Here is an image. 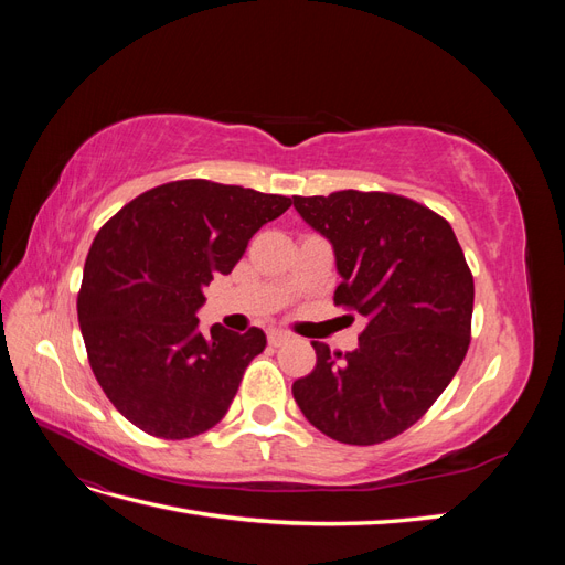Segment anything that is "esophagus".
<instances>
[{"mask_svg":"<svg viewBox=\"0 0 565 565\" xmlns=\"http://www.w3.org/2000/svg\"><path fill=\"white\" fill-rule=\"evenodd\" d=\"M285 341H289V334L282 332V330H270L268 332V344L270 347H282Z\"/></svg>","mask_w":565,"mask_h":565,"instance_id":"obj_1","label":"esophagus"}]
</instances>
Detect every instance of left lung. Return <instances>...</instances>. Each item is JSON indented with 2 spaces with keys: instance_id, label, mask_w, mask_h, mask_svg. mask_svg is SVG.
Wrapping results in <instances>:
<instances>
[{
  "instance_id": "1",
  "label": "left lung",
  "mask_w": 565,
  "mask_h": 565,
  "mask_svg": "<svg viewBox=\"0 0 565 565\" xmlns=\"http://www.w3.org/2000/svg\"><path fill=\"white\" fill-rule=\"evenodd\" d=\"M292 202L334 249V303L367 318L351 353L313 341L316 367L292 396L324 436L374 446L413 426L465 361L471 270L448 221L407 198L339 191Z\"/></svg>"
}]
</instances>
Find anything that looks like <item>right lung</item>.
Segmentation results:
<instances>
[{
  "label": "right lung",
  "instance_id": "obj_1",
  "mask_svg": "<svg viewBox=\"0 0 565 565\" xmlns=\"http://www.w3.org/2000/svg\"><path fill=\"white\" fill-rule=\"evenodd\" d=\"M292 200L204 179L152 188L94 237L77 318L110 403L141 431L181 440L224 419L266 334L200 328L204 287Z\"/></svg>",
  "mask_w": 565,
  "mask_h": 565
}]
</instances>
